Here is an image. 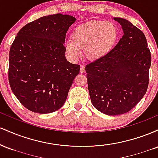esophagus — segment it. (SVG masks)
<instances>
[{
    "label": "esophagus",
    "mask_w": 158,
    "mask_h": 158,
    "mask_svg": "<svg viewBox=\"0 0 158 158\" xmlns=\"http://www.w3.org/2000/svg\"><path fill=\"white\" fill-rule=\"evenodd\" d=\"M85 71V65L81 64V68H80V73H84Z\"/></svg>",
    "instance_id": "obj_1"
}]
</instances>
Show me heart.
I'll use <instances>...</instances> for the list:
<instances>
[{"instance_id":"obj_1","label":"heart","mask_w":158,"mask_h":158,"mask_svg":"<svg viewBox=\"0 0 158 158\" xmlns=\"http://www.w3.org/2000/svg\"><path fill=\"white\" fill-rule=\"evenodd\" d=\"M117 35V28L113 23L92 21L74 29L73 39L67 40L65 48L73 59L80 57L82 50L88 59H98L110 51Z\"/></svg>"}]
</instances>
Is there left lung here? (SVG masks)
Here are the masks:
<instances>
[{"mask_svg":"<svg viewBox=\"0 0 158 158\" xmlns=\"http://www.w3.org/2000/svg\"><path fill=\"white\" fill-rule=\"evenodd\" d=\"M120 23L123 37L106 55L85 66L90 98L107 115L129 111L147 90L152 56L144 33L128 20Z\"/></svg>","mask_w":158,"mask_h":158,"instance_id":"left-lung-1","label":"left lung"}]
</instances>
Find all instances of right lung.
<instances>
[{"instance_id":"add662e5","label":"right lung","mask_w":158,"mask_h":158,"mask_svg":"<svg viewBox=\"0 0 158 158\" xmlns=\"http://www.w3.org/2000/svg\"><path fill=\"white\" fill-rule=\"evenodd\" d=\"M75 18L44 16L18 32L9 56V82L13 94L32 112L48 114L63 106L80 65L65 58V36Z\"/></svg>"}]
</instances>
